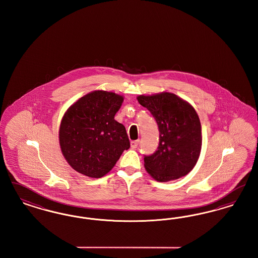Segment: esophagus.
<instances>
[{
	"mask_svg": "<svg viewBox=\"0 0 258 258\" xmlns=\"http://www.w3.org/2000/svg\"><path fill=\"white\" fill-rule=\"evenodd\" d=\"M138 144H139V140H134V141L131 142V146H132V148H137Z\"/></svg>",
	"mask_w": 258,
	"mask_h": 258,
	"instance_id": "esophagus-1",
	"label": "esophagus"
}]
</instances>
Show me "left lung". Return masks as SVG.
<instances>
[{"mask_svg": "<svg viewBox=\"0 0 258 258\" xmlns=\"http://www.w3.org/2000/svg\"><path fill=\"white\" fill-rule=\"evenodd\" d=\"M137 100L151 112L160 132L158 150L144 156L148 173L159 182L185 176L196 166L201 152V123L197 111L183 98L167 92L141 95Z\"/></svg>", "mask_w": 258, "mask_h": 258, "instance_id": "obj_1", "label": "left lung"}]
</instances>
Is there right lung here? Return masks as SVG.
<instances>
[{
    "label": "right lung",
    "mask_w": 258,
    "mask_h": 258,
    "mask_svg": "<svg viewBox=\"0 0 258 258\" xmlns=\"http://www.w3.org/2000/svg\"><path fill=\"white\" fill-rule=\"evenodd\" d=\"M123 101L115 93L94 91L64 113L59 140L61 153L74 170L100 178L131 147L125 127L114 119Z\"/></svg>",
    "instance_id": "add662e5"
}]
</instances>
